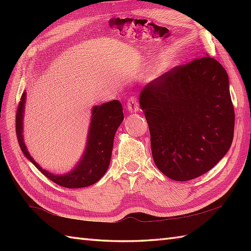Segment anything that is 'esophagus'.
Returning a JSON list of instances; mask_svg holds the SVG:
<instances>
[{
    "label": "esophagus",
    "instance_id": "1",
    "mask_svg": "<svg viewBox=\"0 0 251 251\" xmlns=\"http://www.w3.org/2000/svg\"><path fill=\"white\" fill-rule=\"evenodd\" d=\"M127 109H128L129 112H138L140 110L139 103H138L136 98L131 97L128 99V102H127Z\"/></svg>",
    "mask_w": 251,
    "mask_h": 251
}]
</instances>
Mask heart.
Wrapping results in <instances>:
<instances>
[{"label":"heart","instance_id":"b5f03b06","mask_svg":"<svg viewBox=\"0 0 251 251\" xmlns=\"http://www.w3.org/2000/svg\"><path fill=\"white\" fill-rule=\"evenodd\" d=\"M173 62L169 58H163L156 63H154L152 67H150L148 72L146 78L148 81H154V79H157L159 77L164 76L165 74H167V72L172 69Z\"/></svg>","mask_w":251,"mask_h":251}]
</instances>
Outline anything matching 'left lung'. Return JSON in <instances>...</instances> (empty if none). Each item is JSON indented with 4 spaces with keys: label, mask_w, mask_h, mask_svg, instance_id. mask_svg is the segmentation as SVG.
<instances>
[{
    "label": "left lung",
    "mask_w": 251,
    "mask_h": 251,
    "mask_svg": "<svg viewBox=\"0 0 251 251\" xmlns=\"http://www.w3.org/2000/svg\"><path fill=\"white\" fill-rule=\"evenodd\" d=\"M228 75L209 56L176 67L140 90L156 167L176 181L200 177L231 148L234 108Z\"/></svg>",
    "instance_id": "obj_1"
}]
</instances>
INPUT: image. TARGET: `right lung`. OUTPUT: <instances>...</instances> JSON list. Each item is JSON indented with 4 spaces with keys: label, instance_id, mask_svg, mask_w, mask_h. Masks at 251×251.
I'll return each instance as SVG.
<instances>
[{
    "label": "right lung",
    "instance_id": "obj_1",
    "mask_svg": "<svg viewBox=\"0 0 251 251\" xmlns=\"http://www.w3.org/2000/svg\"><path fill=\"white\" fill-rule=\"evenodd\" d=\"M26 92L25 90L16 116V134L25 156L52 182L63 188H85L97 182L109 168L115 132L124 120L123 106L119 100H112L92 108L86 146L79 161L70 172L57 175L42 168L30 155L24 139V119Z\"/></svg>",
    "mask_w": 251,
    "mask_h": 251
}]
</instances>
